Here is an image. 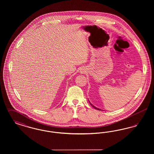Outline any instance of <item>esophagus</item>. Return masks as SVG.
Instances as JSON below:
<instances>
[{
    "label": "esophagus",
    "mask_w": 154,
    "mask_h": 154,
    "mask_svg": "<svg viewBox=\"0 0 154 154\" xmlns=\"http://www.w3.org/2000/svg\"><path fill=\"white\" fill-rule=\"evenodd\" d=\"M87 72V70H86V69H85V68H82L80 70V73H81L84 74L85 73V72Z\"/></svg>",
    "instance_id": "34e87169"
}]
</instances>
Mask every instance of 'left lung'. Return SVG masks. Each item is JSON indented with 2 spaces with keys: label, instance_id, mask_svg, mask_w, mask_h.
I'll return each mask as SVG.
<instances>
[{
  "label": "left lung",
  "instance_id": "obj_1",
  "mask_svg": "<svg viewBox=\"0 0 154 154\" xmlns=\"http://www.w3.org/2000/svg\"><path fill=\"white\" fill-rule=\"evenodd\" d=\"M89 104H91V106H92V107H94V108H95V109H96V110H100V109H99V108H97V107H96L95 106H94V105H93V104H92V103H91L90 102H89Z\"/></svg>",
  "mask_w": 154,
  "mask_h": 154
}]
</instances>
